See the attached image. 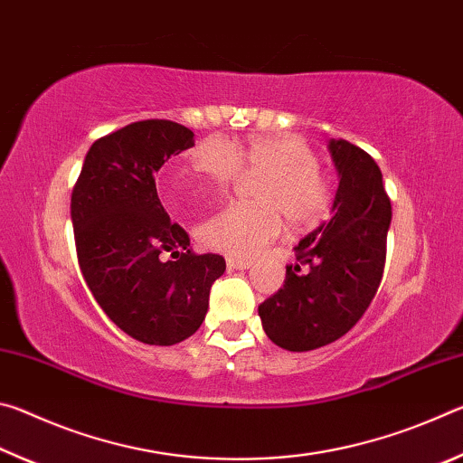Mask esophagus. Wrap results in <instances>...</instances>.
Returning <instances> with one entry per match:
<instances>
[{
	"instance_id": "obj_1",
	"label": "esophagus",
	"mask_w": 463,
	"mask_h": 463,
	"mask_svg": "<svg viewBox=\"0 0 463 463\" xmlns=\"http://www.w3.org/2000/svg\"><path fill=\"white\" fill-rule=\"evenodd\" d=\"M226 265H229V269H249L253 263L247 260H232V257H229V260H226Z\"/></svg>"
}]
</instances>
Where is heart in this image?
<instances>
[{
    "label": "heart",
    "instance_id": "heart-1",
    "mask_svg": "<svg viewBox=\"0 0 463 463\" xmlns=\"http://www.w3.org/2000/svg\"><path fill=\"white\" fill-rule=\"evenodd\" d=\"M242 165L263 171L257 184L260 202H232L198 229L203 247L229 257H253L278 237L286 218L294 226H312L331 208V184L320 174L318 156L300 137H255L232 145L226 138H206L195 146L190 171L167 177L175 198L200 195L203 185L226 187L237 182Z\"/></svg>",
    "mask_w": 463,
    "mask_h": 463
}]
</instances>
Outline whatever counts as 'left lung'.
Masks as SVG:
<instances>
[{
  "label": "left lung",
  "instance_id": "obj_1",
  "mask_svg": "<svg viewBox=\"0 0 463 463\" xmlns=\"http://www.w3.org/2000/svg\"><path fill=\"white\" fill-rule=\"evenodd\" d=\"M328 153L339 175L331 222L298 242L284 288L260 304L265 335L288 351L325 347L347 333L373 300L386 263L392 206L378 163L343 138L328 140Z\"/></svg>",
  "mask_w": 463,
  "mask_h": 463
}]
</instances>
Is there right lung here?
I'll return each mask as SVG.
<instances>
[{
	"label": "right lung",
	"mask_w": 463,
	"mask_h": 463,
	"mask_svg": "<svg viewBox=\"0 0 463 463\" xmlns=\"http://www.w3.org/2000/svg\"><path fill=\"white\" fill-rule=\"evenodd\" d=\"M190 146L194 132L182 124L132 122L90 146L71 195L85 284L116 326L146 345L167 347L198 331L226 269L221 255L192 253L156 194V171Z\"/></svg>",
	"instance_id": "1"
}]
</instances>
